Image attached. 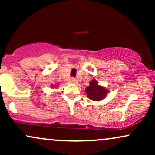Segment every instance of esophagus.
<instances>
[{
	"label": "esophagus",
	"instance_id": "obj_1",
	"mask_svg": "<svg viewBox=\"0 0 155 155\" xmlns=\"http://www.w3.org/2000/svg\"><path fill=\"white\" fill-rule=\"evenodd\" d=\"M71 82L75 83L76 82V79H74V78H71Z\"/></svg>",
	"mask_w": 155,
	"mask_h": 155
}]
</instances>
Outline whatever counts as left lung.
<instances>
[{"label": "left lung", "instance_id": "obj_1", "mask_svg": "<svg viewBox=\"0 0 155 155\" xmlns=\"http://www.w3.org/2000/svg\"><path fill=\"white\" fill-rule=\"evenodd\" d=\"M86 92L87 97L93 101H100L106 97L107 90L103 87L99 86L97 81L92 80L90 82V86L87 87Z\"/></svg>", "mask_w": 155, "mask_h": 155}]
</instances>
